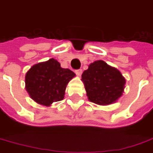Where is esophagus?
Listing matches in <instances>:
<instances>
[{"label": "esophagus", "mask_w": 153, "mask_h": 153, "mask_svg": "<svg viewBox=\"0 0 153 153\" xmlns=\"http://www.w3.org/2000/svg\"><path fill=\"white\" fill-rule=\"evenodd\" d=\"M75 72H76V73L77 74V75H81V73H82V69H81V68H80V69L76 70Z\"/></svg>", "instance_id": "esophagus-1"}]
</instances>
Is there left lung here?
I'll return each mask as SVG.
<instances>
[{"mask_svg": "<svg viewBox=\"0 0 153 153\" xmlns=\"http://www.w3.org/2000/svg\"><path fill=\"white\" fill-rule=\"evenodd\" d=\"M81 78L89 100L98 105L114 102L122 96L126 82L119 70L102 60L89 64Z\"/></svg>", "mask_w": 153, "mask_h": 153, "instance_id": "1", "label": "left lung"}]
</instances>
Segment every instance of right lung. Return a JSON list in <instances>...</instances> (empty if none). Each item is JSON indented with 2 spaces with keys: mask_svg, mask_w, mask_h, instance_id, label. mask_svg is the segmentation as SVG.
Here are the masks:
<instances>
[{
  "mask_svg": "<svg viewBox=\"0 0 153 153\" xmlns=\"http://www.w3.org/2000/svg\"><path fill=\"white\" fill-rule=\"evenodd\" d=\"M75 73L63 68L55 59L32 66L26 74V89L32 99L41 105H50L64 99L66 86Z\"/></svg>",
  "mask_w": 153,
  "mask_h": 153,
  "instance_id": "obj_1",
  "label": "right lung"
}]
</instances>
